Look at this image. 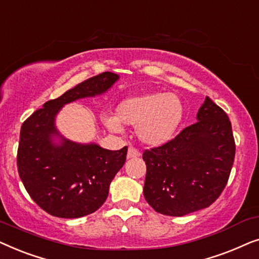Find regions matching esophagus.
Returning a JSON list of instances; mask_svg holds the SVG:
<instances>
[{
	"label": "esophagus",
	"mask_w": 259,
	"mask_h": 259,
	"mask_svg": "<svg viewBox=\"0 0 259 259\" xmlns=\"http://www.w3.org/2000/svg\"><path fill=\"white\" fill-rule=\"evenodd\" d=\"M137 157H140V152L138 151L136 147L131 146L128 148V152H127V158L131 159V158H137Z\"/></svg>",
	"instance_id": "1"
}]
</instances>
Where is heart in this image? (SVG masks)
Wrapping results in <instances>:
<instances>
[{
	"instance_id": "b5f03b06",
	"label": "heart",
	"mask_w": 259,
	"mask_h": 259,
	"mask_svg": "<svg viewBox=\"0 0 259 259\" xmlns=\"http://www.w3.org/2000/svg\"><path fill=\"white\" fill-rule=\"evenodd\" d=\"M184 118V104L178 95L153 92L127 98L116 107V116H106L105 125L120 132L121 122L137 126L144 144L160 146L175 136Z\"/></svg>"
}]
</instances>
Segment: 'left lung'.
I'll return each mask as SVG.
<instances>
[{
  "mask_svg": "<svg viewBox=\"0 0 259 259\" xmlns=\"http://www.w3.org/2000/svg\"><path fill=\"white\" fill-rule=\"evenodd\" d=\"M197 120L144 152V197L158 213L182 217L208 207L228 184L236 153L229 116L206 97Z\"/></svg>",
  "mask_w": 259,
  "mask_h": 259,
  "instance_id": "obj_1",
  "label": "left lung"
}]
</instances>
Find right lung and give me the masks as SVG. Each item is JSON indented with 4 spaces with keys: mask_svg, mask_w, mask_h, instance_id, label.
<instances>
[{
    "mask_svg": "<svg viewBox=\"0 0 259 259\" xmlns=\"http://www.w3.org/2000/svg\"><path fill=\"white\" fill-rule=\"evenodd\" d=\"M119 79L105 72L49 100L22 123L17 171L31 199L59 218H80L98 210L108 197L109 184L126 161L127 146L109 151L97 144H77L61 137L55 116L62 106L105 93ZM58 135L62 143L51 138Z\"/></svg>",
    "mask_w": 259,
    "mask_h": 259,
    "instance_id": "add662e5",
    "label": "right lung"
}]
</instances>
